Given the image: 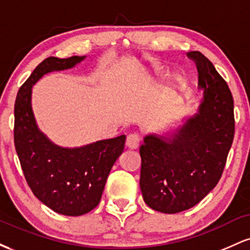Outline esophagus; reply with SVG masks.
Segmentation results:
<instances>
[{
  "label": "esophagus",
  "instance_id": "esophagus-1",
  "mask_svg": "<svg viewBox=\"0 0 250 250\" xmlns=\"http://www.w3.org/2000/svg\"><path fill=\"white\" fill-rule=\"evenodd\" d=\"M140 145V136L139 134H129L127 136V140H125V146L129 149H136Z\"/></svg>",
  "mask_w": 250,
  "mask_h": 250
}]
</instances>
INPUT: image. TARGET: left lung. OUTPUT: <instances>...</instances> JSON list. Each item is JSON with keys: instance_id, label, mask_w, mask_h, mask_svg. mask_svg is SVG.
Instances as JSON below:
<instances>
[{"instance_id": "obj_1", "label": "left lung", "mask_w": 250, "mask_h": 250, "mask_svg": "<svg viewBox=\"0 0 250 250\" xmlns=\"http://www.w3.org/2000/svg\"><path fill=\"white\" fill-rule=\"evenodd\" d=\"M203 90L196 113L166 133H149L140 147V188L154 210L176 214L200 202L219 182L234 139L228 84L200 51H189Z\"/></svg>"}]
</instances>
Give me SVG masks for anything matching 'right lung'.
Listing matches in <instances>:
<instances>
[{
  "mask_svg": "<svg viewBox=\"0 0 250 250\" xmlns=\"http://www.w3.org/2000/svg\"><path fill=\"white\" fill-rule=\"evenodd\" d=\"M85 56L48 57L40 63L17 93L14 141L28 185L43 205L55 213L80 216L100 203L110 169L125 149V135L81 147L54 143L37 125L33 85L47 74L68 70Z\"/></svg>",
  "mask_w": 250,
  "mask_h": 250,
  "instance_id": "1",
  "label": "right lung"
}]
</instances>
